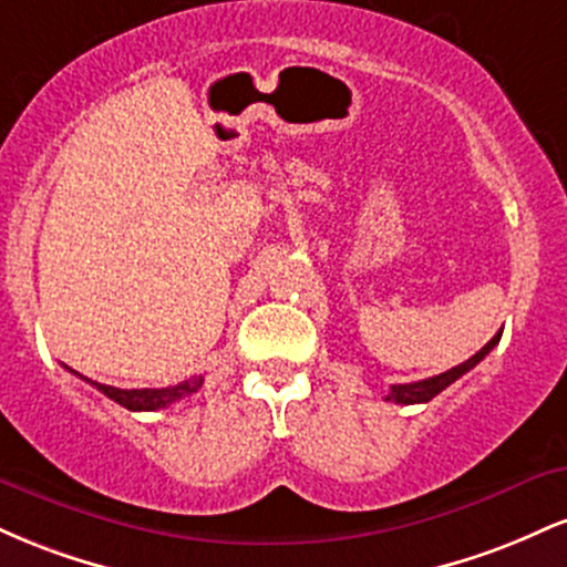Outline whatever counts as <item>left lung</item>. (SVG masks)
<instances>
[{"mask_svg": "<svg viewBox=\"0 0 567 567\" xmlns=\"http://www.w3.org/2000/svg\"><path fill=\"white\" fill-rule=\"evenodd\" d=\"M498 341H501V333L493 336L491 341H487L485 347L480 349L474 357H470V360H466V362H461V365L445 370V373H440V375H432V379L413 381V383H394V386L389 389L386 400L389 402H396V405H415V402H429V400H432V396H437L442 389H447L453 381H458L461 375L470 373L474 365H480V362H483L485 357L491 354V349L496 347Z\"/></svg>", "mask_w": 567, "mask_h": 567, "instance_id": "left-lung-1", "label": "left lung"}]
</instances>
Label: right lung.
Instances as JSON below:
<instances>
[{
	"label": "right lung",
	"mask_w": 567,
	"mask_h": 567,
	"mask_svg": "<svg viewBox=\"0 0 567 567\" xmlns=\"http://www.w3.org/2000/svg\"><path fill=\"white\" fill-rule=\"evenodd\" d=\"M90 386H95L97 392H103L109 400H114L116 405L127 408V410H162L173 402L184 400V396H192L194 392H199L202 386V375H192L188 381L175 383V386H165V389H116V386H106V383L90 381Z\"/></svg>",
	"instance_id": "obj_1"
}]
</instances>
